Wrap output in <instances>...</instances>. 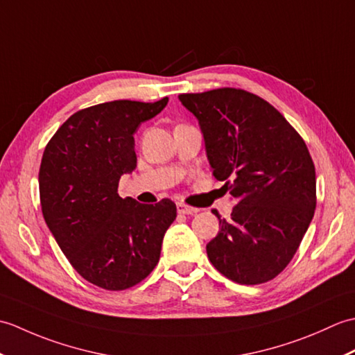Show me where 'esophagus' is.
I'll return each instance as SVG.
<instances>
[{
  "label": "esophagus",
  "instance_id": "obj_1",
  "mask_svg": "<svg viewBox=\"0 0 355 355\" xmlns=\"http://www.w3.org/2000/svg\"><path fill=\"white\" fill-rule=\"evenodd\" d=\"M177 210H178V214H183V215H193L198 212L197 207L186 206L184 202H177Z\"/></svg>",
  "mask_w": 355,
  "mask_h": 355
}]
</instances>
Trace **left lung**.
<instances>
[{
    "label": "left lung",
    "instance_id": "8db88e82",
    "mask_svg": "<svg viewBox=\"0 0 355 355\" xmlns=\"http://www.w3.org/2000/svg\"><path fill=\"white\" fill-rule=\"evenodd\" d=\"M197 117L212 175L236 200L230 220L206 245L233 282L256 285L288 266L315 209V169L286 119L259 96L236 88L180 94Z\"/></svg>",
    "mask_w": 355,
    "mask_h": 355
}]
</instances>
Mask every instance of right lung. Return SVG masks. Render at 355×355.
<instances>
[{
	"instance_id": "add662e5",
	"label": "right lung",
	"mask_w": 355,
	"mask_h": 355,
	"mask_svg": "<svg viewBox=\"0 0 355 355\" xmlns=\"http://www.w3.org/2000/svg\"><path fill=\"white\" fill-rule=\"evenodd\" d=\"M168 101H112L80 110L45 146L44 220L74 270L101 288L141 282L160 259L163 236L177 216L168 198L141 205L117 193L120 177L137 166L135 131Z\"/></svg>"
}]
</instances>
